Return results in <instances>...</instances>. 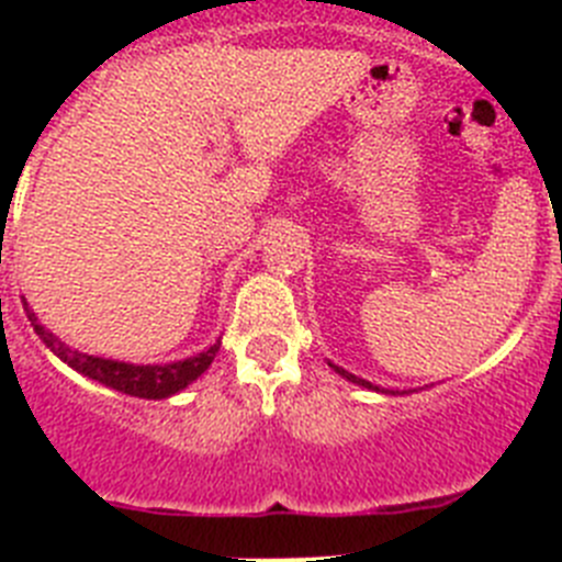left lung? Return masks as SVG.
Segmentation results:
<instances>
[{
  "label": "left lung",
  "instance_id": "1",
  "mask_svg": "<svg viewBox=\"0 0 562 562\" xmlns=\"http://www.w3.org/2000/svg\"><path fill=\"white\" fill-rule=\"evenodd\" d=\"M329 366H331V362H329ZM331 369H335V371H337V374H340V376H346V380H349V382H357V385H362V389L380 391V389H376V385H371V382H369V380H360V376H355V374H349V371H342V369H337V366H331Z\"/></svg>",
  "mask_w": 562,
  "mask_h": 562
}]
</instances>
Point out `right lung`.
I'll use <instances>...</instances> for the list:
<instances>
[{
	"label": "right lung",
	"instance_id": "right-lung-1",
	"mask_svg": "<svg viewBox=\"0 0 562 562\" xmlns=\"http://www.w3.org/2000/svg\"><path fill=\"white\" fill-rule=\"evenodd\" d=\"M24 310H27L30 324L36 329V335L47 342L49 351H56L69 369H76L78 374L89 376V380L101 382L106 389L121 391V394L128 396H140V400H166V396L177 394L186 385H191L200 374H205L207 366L213 362L216 351H220L222 342L216 340L211 349L200 351L196 357H188V360L180 362H166V366H134V362H117L106 360V357H92L81 355V351L69 349L67 342L58 340L47 326L38 324V317L30 312L27 301H24Z\"/></svg>",
	"mask_w": 562,
	"mask_h": 562
}]
</instances>
